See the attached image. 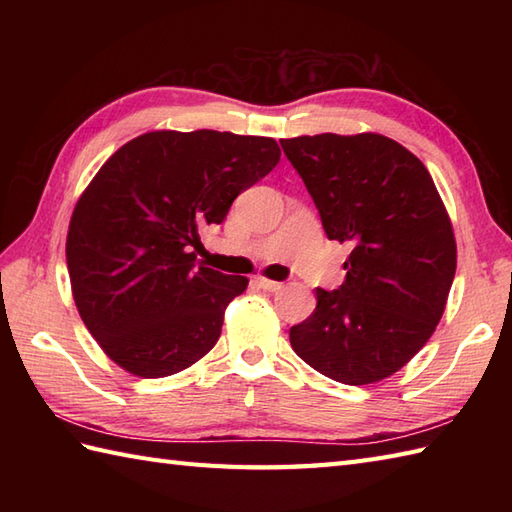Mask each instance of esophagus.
I'll return each mask as SVG.
<instances>
[{
  "label": "esophagus",
  "mask_w": 512,
  "mask_h": 512,
  "mask_svg": "<svg viewBox=\"0 0 512 512\" xmlns=\"http://www.w3.org/2000/svg\"><path fill=\"white\" fill-rule=\"evenodd\" d=\"M257 286L266 290V292H275L281 288L279 281H273V279H266V277H257Z\"/></svg>",
  "instance_id": "obj_1"
}]
</instances>
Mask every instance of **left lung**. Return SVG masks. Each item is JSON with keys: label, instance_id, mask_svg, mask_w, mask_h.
Here are the masks:
<instances>
[{"label": "left lung", "instance_id": "left-lung-1", "mask_svg": "<svg viewBox=\"0 0 512 512\" xmlns=\"http://www.w3.org/2000/svg\"><path fill=\"white\" fill-rule=\"evenodd\" d=\"M281 147L325 235L352 246L343 284L317 288V308L290 328L292 350L336 383H378L442 319L458 264L449 213L427 167L387 136L317 134Z\"/></svg>", "mask_w": 512, "mask_h": 512}]
</instances>
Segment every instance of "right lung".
Masks as SVG:
<instances>
[{"mask_svg":"<svg viewBox=\"0 0 512 512\" xmlns=\"http://www.w3.org/2000/svg\"><path fill=\"white\" fill-rule=\"evenodd\" d=\"M279 145L231 132L129 140L74 206L65 257L76 310L103 352L140 378L178 374L220 339L246 277L198 264L200 231L268 176Z\"/></svg>","mask_w":512,"mask_h":512,"instance_id":"obj_1","label":"right lung"}]
</instances>
